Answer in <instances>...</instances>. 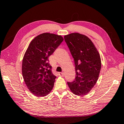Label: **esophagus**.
<instances>
[{"mask_svg":"<svg viewBox=\"0 0 124 124\" xmlns=\"http://www.w3.org/2000/svg\"><path fill=\"white\" fill-rule=\"evenodd\" d=\"M58 75H60V76H61V77H63V76H64V74L63 73H62V72H59L58 73Z\"/></svg>","mask_w":124,"mask_h":124,"instance_id":"esophagus-1","label":"esophagus"}]
</instances>
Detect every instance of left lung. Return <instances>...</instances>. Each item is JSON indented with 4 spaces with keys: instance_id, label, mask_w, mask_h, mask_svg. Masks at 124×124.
Returning a JSON list of instances; mask_svg holds the SVG:
<instances>
[{
    "instance_id": "obj_1",
    "label": "left lung",
    "mask_w": 124,
    "mask_h": 124,
    "mask_svg": "<svg viewBox=\"0 0 124 124\" xmlns=\"http://www.w3.org/2000/svg\"><path fill=\"white\" fill-rule=\"evenodd\" d=\"M74 58L75 78L67 82L73 93L87 94L97 82L101 68L100 55L92 41L85 35L73 33L64 37Z\"/></svg>"
}]
</instances>
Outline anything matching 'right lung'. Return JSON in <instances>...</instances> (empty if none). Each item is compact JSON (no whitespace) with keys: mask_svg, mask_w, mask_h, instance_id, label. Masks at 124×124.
<instances>
[{"mask_svg":"<svg viewBox=\"0 0 124 124\" xmlns=\"http://www.w3.org/2000/svg\"><path fill=\"white\" fill-rule=\"evenodd\" d=\"M63 40L61 35L44 33L29 44L23 58L22 72L25 84L34 95L44 97L53 89L56 77L51 72L49 57Z\"/></svg>","mask_w":124,"mask_h":124,"instance_id":"obj_1","label":"right lung"}]
</instances>
